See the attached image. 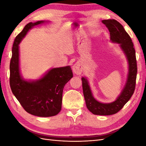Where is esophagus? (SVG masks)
Returning <instances> with one entry per match:
<instances>
[{
	"instance_id": "34e87169",
	"label": "esophagus",
	"mask_w": 146,
	"mask_h": 146,
	"mask_svg": "<svg viewBox=\"0 0 146 146\" xmlns=\"http://www.w3.org/2000/svg\"><path fill=\"white\" fill-rule=\"evenodd\" d=\"M73 71L76 75H81L83 71V65L80 62H77L73 66Z\"/></svg>"
}]
</instances>
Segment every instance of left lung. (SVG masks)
<instances>
[{
	"label": "left lung",
	"mask_w": 146,
	"mask_h": 146,
	"mask_svg": "<svg viewBox=\"0 0 146 146\" xmlns=\"http://www.w3.org/2000/svg\"><path fill=\"white\" fill-rule=\"evenodd\" d=\"M102 22L109 31L110 41L119 44L121 50L124 53L127 60L129 71L126 83L116 100L107 104L102 103L94 98L89 85V82L86 77L82 78V87L88 109L94 115H110L117 113L122 109L134 94L137 68L134 44L131 37L125 31L122 24L115 19L103 20Z\"/></svg>",
	"instance_id": "left-lung-1"
}]
</instances>
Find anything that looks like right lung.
I'll return each instance as SVG.
<instances>
[{"mask_svg":"<svg viewBox=\"0 0 146 146\" xmlns=\"http://www.w3.org/2000/svg\"><path fill=\"white\" fill-rule=\"evenodd\" d=\"M48 22L39 21L26 25L14 40L10 63L12 94L27 112L42 117L54 116L61 111L64 86L73 77L70 66L51 68L35 80H25L21 76L19 44L31 29Z\"/></svg>","mask_w":146,"mask_h":146,"instance_id":"add662e5","label":"right lung"}]
</instances>
